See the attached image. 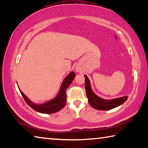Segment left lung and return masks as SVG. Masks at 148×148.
Listing matches in <instances>:
<instances>
[{
	"mask_svg": "<svg viewBox=\"0 0 148 148\" xmlns=\"http://www.w3.org/2000/svg\"><path fill=\"white\" fill-rule=\"evenodd\" d=\"M84 76L85 78H86V80H85V88H86L87 97L88 98L89 103L93 108L99 110H111L124 103L128 99L127 96H124L121 97V98L113 100H104L100 98L96 95H95L94 92L92 91L88 77L86 75H85Z\"/></svg>",
	"mask_w": 148,
	"mask_h": 148,
	"instance_id": "left-lung-1",
	"label": "left lung"
}]
</instances>
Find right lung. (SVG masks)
<instances>
[{
  "instance_id": "right-lung-1",
  "label": "right lung",
  "mask_w": 148,
  "mask_h": 148,
  "mask_svg": "<svg viewBox=\"0 0 148 148\" xmlns=\"http://www.w3.org/2000/svg\"><path fill=\"white\" fill-rule=\"evenodd\" d=\"M76 74L74 72L70 73L66 78L64 79L63 83H62L61 89H60L59 93L58 95L51 101L46 102L42 104H36L32 102L29 99L23 94V92L20 91V92L23 96V99L25 101L26 103L29 106L34 110L35 111L38 112L42 114H53L56 112H59L63 108L66 102V91L68 88L71 82L73 81Z\"/></svg>"
}]
</instances>
